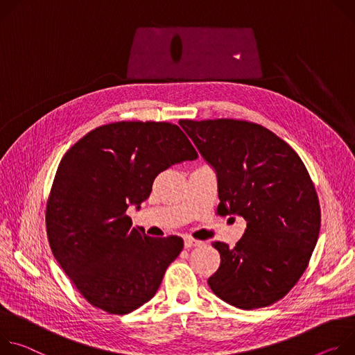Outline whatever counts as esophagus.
<instances>
[{"label":"esophagus","mask_w":355,"mask_h":355,"mask_svg":"<svg viewBox=\"0 0 355 355\" xmlns=\"http://www.w3.org/2000/svg\"><path fill=\"white\" fill-rule=\"evenodd\" d=\"M202 241H198V240H193L190 237H186L184 239V248H191V247H196V245H200Z\"/></svg>","instance_id":"1"}]
</instances>
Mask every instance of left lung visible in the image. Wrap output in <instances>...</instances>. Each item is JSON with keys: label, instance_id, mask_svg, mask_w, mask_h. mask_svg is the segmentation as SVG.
<instances>
[{"label": "left lung", "instance_id": "obj_1", "mask_svg": "<svg viewBox=\"0 0 355 355\" xmlns=\"http://www.w3.org/2000/svg\"><path fill=\"white\" fill-rule=\"evenodd\" d=\"M217 178L221 216L247 221L234 248L216 241L220 266L210 289L239 309L282 299L316 247L320 206L297 153L269 130L237 120L179 121Z\"/></svg>", "mask_w": 355, "mask_h": 355}]
</instances>
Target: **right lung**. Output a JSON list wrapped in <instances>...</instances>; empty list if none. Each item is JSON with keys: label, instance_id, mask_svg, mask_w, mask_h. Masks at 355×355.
I'll list each match as a JSON object with an SVG mask.
<instances>
[{"label": "right lung", "instance_id": "obj_1", "mask_svg": "<svg viewBox=\"0 0 355 355\" xmlns=\"http://www.w3.org/2000/svg\"><path fill=\"white\" fill-rule=\"evenodd\" d=\"M196 157L178 125L152 121L98 127L66 152L46 206L48 239L94 307L127 314L155 296L183 240L148 237L125 211L141 209L161 172Z\"/></svg>", "mask_w": 355, "mask_h": 355}]
</instances>
